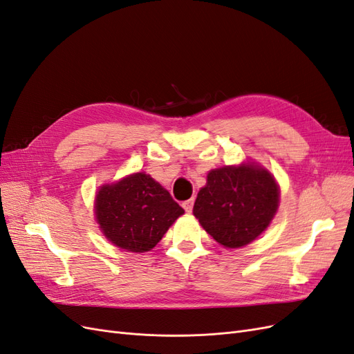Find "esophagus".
I'll use <instances>...</instances> for the list:
<instances>
[{
  "mask_svg": "<svg viewBox=\"0 0 354 354\" xmlns=\"http://www.w3.org/2000/svg\"><path fill=\"white\" fill-rule=\"evenodd\" d=\"M181 207L185 208L186 212H192V209H194V199H187L183 203H181Z\"/></svg>",
  "mask_w": 354,
  "mask_h": 354,
  "instance_id": "1",
  "label": "esophagus"
}]
</instances>
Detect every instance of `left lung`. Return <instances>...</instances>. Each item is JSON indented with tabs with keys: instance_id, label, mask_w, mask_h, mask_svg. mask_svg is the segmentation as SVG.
<instances>
[{
	"instance_id": "8db88e82",
	"label": "left lung",
	"mask_w": 354,
	"mask_h": 354,
	"mask_svg": "<svg viewBox=\"0 0 354 354\" xmlns=\"http://www.w3.org/2000/svg\"><path fill=\"white\" fill-rule=\"evenodd\" d=\"M279 203L274 178L257 165L224 167L208 173L194 214L226 248H241L269 226Z\"/></svg>"
}]
</instances>
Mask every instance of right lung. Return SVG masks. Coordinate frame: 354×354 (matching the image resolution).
Returning <instances> with one entry per match:
<instances>
[{
    "label": "right lung",
    "instance_id": "add662e5",
    "mask_svg": "<svg viewBox=\"0 0 354 354\" xmlns=\"http://www.w3.org/2000/svg\"><path fill=\"white\" fill-rule=\"evenodd\" d=\"M185 209L151 176L137 173L103 186L95 217L104 236L122 250L151 251Z\"/></svg>",
    "mask_w": 354,
    "mask_h": 354
}]
</instances>
